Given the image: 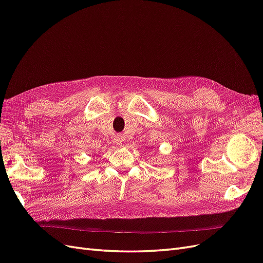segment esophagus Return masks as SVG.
<instances>
[{"instance_id": "34e87169", "label": "esophagus", "mask_w": 263, "mask_h": 263, "mask_svg": "<svg viewBox=\"0 0 263 263\" xmlns=\"http://www.w3.org/2000/svg\"><path fill=\"white\" fill-rule=\"evenodd\" d=\"M117 141H118V142H119V144H122V142H123V140H121V139H118V140H117Z\"/></svg>"}]
</instances>
